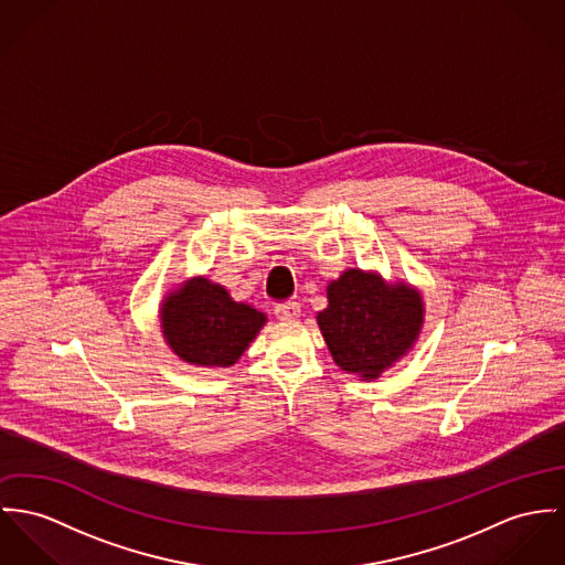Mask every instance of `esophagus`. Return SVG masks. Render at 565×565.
I'll use <instances>...</instances> for the list:
<instances>
[{"instance_id":"1","label":"esophagus","mask_w":565,"mask_h":565,"mask_svg":"<svg viewBox=\"0 0 565 565\" xmlns=\"http://www.w3.org/2000/svg\"><path fill=\"white\" fill-rule=\"evenodd\" d=\"M275 316L279 320H297L301 316V303L292 301V303L277 305L275 307Z\"/></svg>"}]
</instances>
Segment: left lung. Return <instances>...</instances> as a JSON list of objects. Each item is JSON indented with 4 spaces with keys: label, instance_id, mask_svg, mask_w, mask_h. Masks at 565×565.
<instances>
[{
    "label": "left lung",
    "instance_id": "1",
    "mask_svg": "<svg viewBox=\"0 0 565 565\" xmlns=\"http://www.w3.org/2000/svg\"><path fill=\"white\" fill-rule=\"evenodd\" d=\"M329 305L316 313L322 338L342 372L374 381L404 359L424 327V297L406 281L347 268L327 286Z\"/></svg>",
    "mask_w": 565,
    "mask_h": 565
}]
</instances>
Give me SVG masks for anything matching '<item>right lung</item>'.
Masks as SVG:
<instances>
[{
    "mask_svg": "<svg viewBox=\"0 0 565 565\" xmlns=\"http://www.w3.org/2000/svg\"><path fill=\"white\" fill-rule=\"evenodd\" d=\"M166 344L195 367H230L266 324V313L238 303L209 277H191L166 295L159 307Z\"/></svg>",
    "mask_w": 565,
    "mask_h": 565,
    "instance_id": "obj_1",
    "label": "right lung"
}]
</instances>
